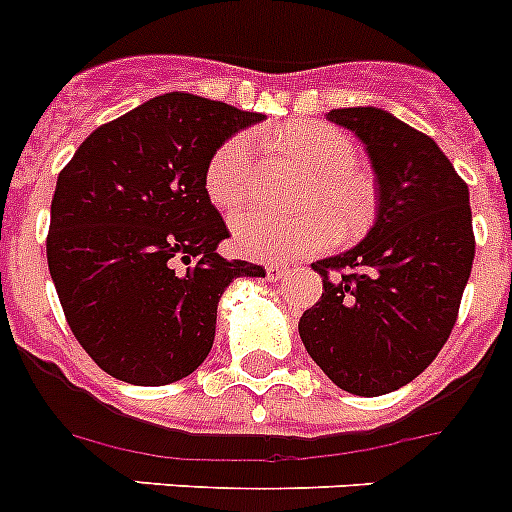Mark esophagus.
Returning <instances> with one entry per match:
<instances>
[{
	"label": "esophagus",
	"mask_w": 512,
	"mask_h": 512,
	"mask_svg": "<svg viewBox=\"0 0 512 512\" xmlns=\"http://www.w3.org/2000/svg\"><path fill=\"white\" fill-rule=\"evenodd\" d=\"M287 274H289V266L266 264V279H269V282H279V279H284Z\"/></svg>",
	"instance_id": "34e87169"
}]
</instances>
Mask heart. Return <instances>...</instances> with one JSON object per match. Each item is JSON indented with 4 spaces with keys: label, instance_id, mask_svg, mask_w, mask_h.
I'll use <instances>...</instances> for the list:
<instances>
[{
    "label": "heart",
    "instance_id": "1",
    "mask_svg": "<svg viewBox=\"0 0 512 512\" xmlns=\"http://www.w3.org/2000/svg\"><path fill=\"white\" fill-rule=\"evenodd\" d=\"M269 140L302 166L318 171V184L310 200L323 205L300 217H279L261 210H246L233 217V238L243 253L253 259L282 261L307 256L330 246L341 235H356L372 220V192L359 174H354V143L328 125H297L284 133H271ZM256 158L251 135L238 133L217 146L205 166V192L220 210L241 205L256 187ZM337 223L333 224L332 220Z\"/></svg>",
    "mask_w": 512,
    "mask_h": 512
}]
</instances>
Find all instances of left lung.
Here are the masks:
<instances>
[{"instance_id": "8db88e82", "label": "left lung", "mask_w": 512, "mask_h": 512, "mask_svg": "<svg viewBox=\"0 0 512 512\" xmlns=\"http://www.w3.org/2000/svg\"><path fill=\"white\" fill-rule=\"evenodd\" d=\"M366 146L377 174V220L351 251L320 259L323 297L302 312L312 361L351 395L413 382L449 341L472 274L467 182L441 148L379 107L330 110Z\"/></svg>"}]
</instances>
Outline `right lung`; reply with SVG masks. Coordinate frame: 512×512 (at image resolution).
Masks as SVG:
<instances>
[{"mask_svg": "<svg viewBox=\"0 0 512 512\" xmlns=\"http://www.w3.org/2000/svg\"><path fill=\"white\" fill-rule=\"evenodd\" d=\"M261 120L171 92L94 130L58 174L48 269L71 333L110 377H189L210 354L228 284L266 274L217 253L230 233L205 192L217 146Z\"/></svg>", "mask_w": 512, "mask_h": 512, "instance_id": "add662e5", "label": "right lung"}]
</instances>
